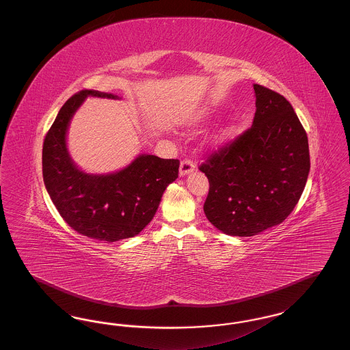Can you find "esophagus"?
Wrapping results in <instances>:
<instances>
[{
	"label": "esophagus",
	"instance_id": "34e87169",
	"mask_svg": "<svg viewBox=\"0 0 350 350\" xmlns=\"http://www.w3.org/2000/svg\"><path fill=\"white\" fill-rule=\"evenodd\" d=\"M194 169H196V164H194L193 160L183 159V161H181V165H180V174L181 176H186V174L191 173Z\"/></svg>",
	"mask_w": 350,
	"mask_h": 350
}]
</instances>
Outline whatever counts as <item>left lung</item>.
Here are the masks:
<instances>
[{
    "mask_svg": "<svg viewBox=\"0 0 350 350\" xmlns=\"http://www.w3.org/2000/svg\"><path fill=\"white\" fill-rule=\"evenodd\" d=\"M253 88L252 126L200 165L210 183L206 217L219 231L244 237L282 223L310 173L307 133L291 103L262 85Z\"/></svg>",
    "mask_w": 350,
    "mask_h": 350,
    "instance_id": "left-lung-1",
    "label": "left lung"
}]
</instances>
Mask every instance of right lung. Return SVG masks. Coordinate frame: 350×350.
I'll return each instance as SVG.
<instances>
[{
	"label": "right lung",
	"instance_id": "right-lung-1",
	"mask_svg": "<svg viewBox=\"0 0 350 350\" xmlns=\"http://www.w3.org/2000/svg\"><path fill=\"white\" fill-rule=\"evenodd\" d=\"M88 96L118 98L98 90H80L60 109L44 137L42 167L51 200L76 232L105 241L133 237L154 217L167 185L178 177L180 160L140 154L117 173L86 174L68 154L70 118Z\"/></svg>",
	"mask_w": 350,
	"mask_h": 350
}]
</instances>
